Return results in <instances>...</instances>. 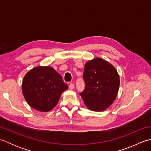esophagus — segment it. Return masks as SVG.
<instances>
[{"label":"esophagus","mask_w":151,"mask_h":151,"mask_svg":"<svg viewBox=\"0 0 151 151\" xmlns=\"http://www.w3.org/2000/svg\"><path fill=\"white\" fill-rule=\"evenodd\" d=\"M74 88H75V85H74L73 83H70V84H69V89H74Z\"/></svg>","instance_id":"obj_1"}]
</instances>
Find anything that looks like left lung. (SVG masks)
Returning <instances> with one entry per match:
<instances>
[{
	"label": "left lung",
	"mask_w": 151,
	"mask_h": 151,
	"mask_svg": "<svg viewBox=\"0 0 151 151\" xmlns=\"http://www.w3.org/2000/svg\"><path fill=\"white\" fill-rule=\"evenodd\" d=\"M85 89L81 95L89 110H105L117 97L120 79L115 67L99 58L85 64L84 70Z\"/></svg>",
	"instance_id": "1"
}]
</instances>
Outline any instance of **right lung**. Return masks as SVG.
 <instances>
[{"mask_svg":"<svg viewBox=\"0 0 151 151\" xmlns=\"http://www.w3.org/2000/svg\"><path fill=\"white\" fill-rule=\"evenodd\" d=\"M67 88L60 74L49 66L31 69L22 83V94L27 103L35 110L45 112L56 106L61 95Z\"/></svg>","mask_w":151,"mask_h":151,"instance_id":"add662e5","label":"right lung"}]
</instances>
